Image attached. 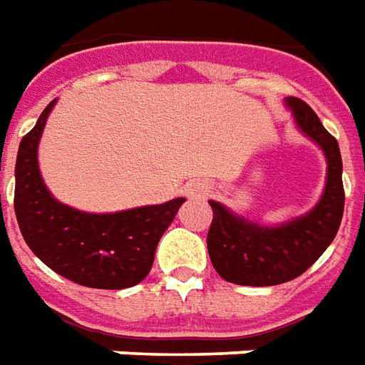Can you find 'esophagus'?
Masks as SVG:
<instances>
[{
    "instance_id": "obj_1",
    "label": "esophagus",
    "mask_w": 365,
    "mask_h": 365,
    "mask_svg": "<svg viewBox=\"0 0 365 365\" xmlns=\"http://www.w3.org/2000/svg\"><path fill=\"white\" fill-rule=\"evenodd\" d=\"M187 195L190 197H205L209 193V190L205 185H187Z\"/></svg>"
}]
</instances>
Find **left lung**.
<instances>
[{"label": "left lung", "instance_id": "left-lung-1", "mask_svg": "<svg viewBox=\"0 0 365 365\" xmlns=\"http://www.w3.org/2000/svg\"><path fill=\"white\" fill-rule=\"evenodd\" d=\"M294 120L323 148L327 183L323 197L307 215L279 226H261L209 201L212 222L207 234L210 263L228 282L274 286L296 279L323 255L339 232L344 212L342 158L339 143L304 100L286 98Z\"/></svg>", "mask_w": 365, "mask_h": 365}]
</instances>
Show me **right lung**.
<instances>
[{
    "label": "right lung",
    "instance_id": "add662e5",
    "mask_svg": "<svg viewBox=\"0 0 365 365\" xmlns=\"http://www.w3.org/2000/svg\"><path fill=\"white\" fill-rule=\"evenodd\" d=\"M52 100L19 145L15 164V215L24 242L61 277L88 288L121 290L139 284L153 267L156 245L183 197L139 209L91 215L59 203L38 170V141Z\"/></svg>",
    "mask_w": 365,
    "mask_h": 365
}]
</instances>
